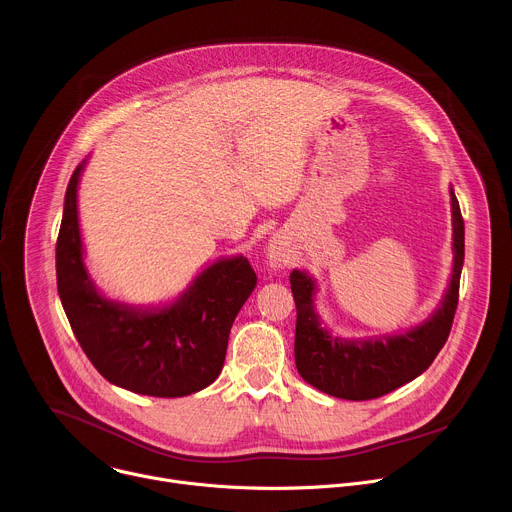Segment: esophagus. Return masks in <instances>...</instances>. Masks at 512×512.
<instances>
[{
    "mask_svg": "<svg viewBox=\"0 0 512 512\" xmlns=\"http://www.w3.org/2000/svg\"><path fill=\"white\" fill-rule=\"evenodd\" d=\"M267 257H269L271 267H281V265L285 263V251H283L281 243L273 241V243L269 245V253H267Z\"/></svg>",
    "mask_w": 512,
    "mask_h": 512,
    "instance_id": "1",
    "label": "esophagus"
}]
</instances>
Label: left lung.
<instances>
[{"label": "left lung", "instance_id": "8db88e82", "mask_svg": "<svg viewBox=\"0 0 512 512\" xmlns=\"http://www.w3.org/2000/svg\"><path fill=\"white\" fill-rule=\"evenodd\" d=\"M450 196L454 227V269L450 287L442 306L423 324L405 334L371 340H344L332 336L322 328L314 310V277L300 269L291 271L289 283L298 310L296 367L306 383L338 399L369 401L399 389L429 369L450 336L464 265V218L452 188Z\"/></svg>", "mask_w": 512, "mask_h": 512}]
</instances>
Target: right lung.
I'll return each mask as SVG.
<instances>
[{"mask_svg": "<svg viewBox=\"0 0 512 512\" xmlns=\"http://www.w3.org/2000/svg\"><path fill=\"white\" fill-rule=\"evenodd\" d=\"M72 172L56 241V283L66 318L93 367L113 385L150 397L196 393L223 371L231 326L257 285L247 257L206 267L170 306L141 310L103 298L83 263Z\"/></svg>", "mask_w": 512, "mask_h": 512, "instance_id": "obj_1", "label": "right lung"}]
</instances>
